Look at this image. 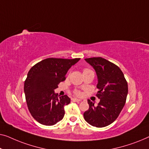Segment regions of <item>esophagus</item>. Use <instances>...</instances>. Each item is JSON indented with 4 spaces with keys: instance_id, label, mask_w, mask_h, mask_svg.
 Returning a JSON list of instances; mask_svg holds the SVG:
<instances>
[{
    "instance_id": "obj_1",
    "label": "esophagus",
    "mask_w": 149,
    "mask_h": 149,
    "mask_svg": "<svg viewBox=\"0 0 149 149\" xmlns=\"http://www.w3.org/2000/svg\"><path fill=\"white\" fill-rule=\"evenodd\" d=\"M72 101H74V102H79L81 101L80 99H78V98H72Z\"/></svg>"
}]
</instances>
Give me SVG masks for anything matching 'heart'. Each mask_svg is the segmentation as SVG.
I'll return each instance as SVG.
<instances>
[{"mask_svg":"<svg viewBox=\"0 0 149 149\" xmlns=\"http://www.w3.org/2000/svg\"><path fill=\"white\" fill-rule=\"evenodd\" d=\"M87 71H91V70H88V69H84V72H87ZM74 94L76 96H81V93L79 91H78V90H75V91H74Z\"/></svg>","mask_w":149,"mask_h":149,"instance_id":"b5f03b06","label":"heart"}]
</instances>
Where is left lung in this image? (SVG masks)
<instances>
[{
    "mask_svg": "<svg viewBox=\"0 0 149 149\" xmlns=\"http://www.w3.org/2000/svg\"><path fill=\"white\" fill-rule=\"evenodd\" d=\"M95 69L98 77L96 96L100 99L95 106L88 100V110L84 117L89 124L96 127H103L112 123L118 117L125 105L128 87L124 75L116 64L102 57L85 58Z\"/></svg>",
    "mask_w": 149,
    "mask_h": 149,
    "instance_id": "obj_1",
    "label": "left lung"
}]
</instances>
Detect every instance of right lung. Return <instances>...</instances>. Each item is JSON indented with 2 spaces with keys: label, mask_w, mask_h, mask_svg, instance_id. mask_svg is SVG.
Listing matches in <instances>:
<instances>
[{
  "label": "right lung",
  "mask_w": 149,
  "mask_h": 149,
  "mask_svg": "<svg viewBox=\"0 0 149 149\" xmlns=\"http://www.w3.org/2000/svg\"><path fill=\"white\" fill-rule=\"evenodd\" d=\"M79 59L48 58L37 63L29 71L24 93L29 111L38 122L53 125L63 118L64 107L70 104V98L67 95L59 96L54 90L65 79L69 69Z\"/></svg>",
  "instance_id": "add662e5"
}]
</instances>
